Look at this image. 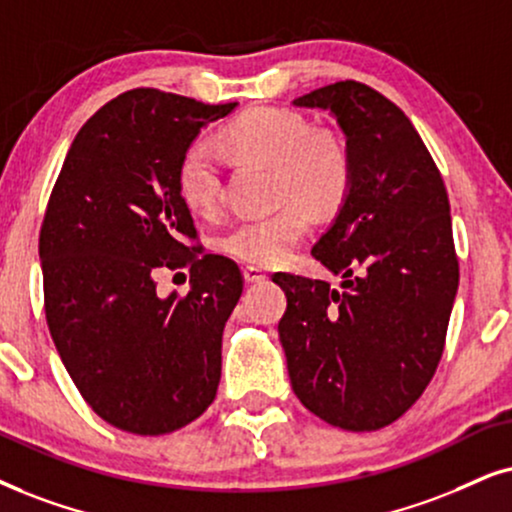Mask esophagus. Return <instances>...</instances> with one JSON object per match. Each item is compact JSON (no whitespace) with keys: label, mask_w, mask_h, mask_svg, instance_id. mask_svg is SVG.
I'll list each match as a JSON object with an SVG mask.
<instances>
[{"label":"esophagus","mask_w":512,"mask_h":512,"mask_svg":"<svg viewBox=\"0 0 512 512\" xmlns=\"http://www.w3.org/2000/svg\"><path fill=\"white\" fill-rule=\"evenodd\" d=\"M243 278H245V283H260V281H264V278H267V274H264V271L257 269V267H245Z\"/></svg>","instance_id":"1"}]
</instances>
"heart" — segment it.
I'll return each mask as SVG.
<instances>
[{
  "label": "heart",
  "mask_w": 512,
  "mask_h": 512,
  "mask_svg": "<svg viewBox=\"0 0 512 512\" xmlns=\"http://www.w3.org/2000/svg\"><path fill=\"white\" fill-rule=\"evenodd\" d=\"M224 144L245 160L274 167L276 198L295 200L267 217H243L224 231L222 250L248 264H278L300 243L312 212H331L349 186V158L331 134L312 132L293 111L255 108L224 129ZM179 193L186 208L210 215L222 200V170L208 144H191L179 163Z\"/></svg>",
  "instance_id": "1"
}]
</instances>
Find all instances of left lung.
Masks as SVG:
<instances>
[{
    "mask_svg": "<svg viewBox=\"0 0 512 512\" xmlns=\"http://www.w3.org/2000/svg\"><path fill=\"white\" fill-rule=\"evenodd\" d=\"M293 106L338 122L349 186L312 248L340 288L274 274L290 385L335 428L378 430L416 404L442 359L458 290L449 198L411 120L375 89L335 82Z\"/></svg>",
    "mask_w": 512,
    "mask_h": 512,
    "instance_id": "obj_1",
    "label": "left lung"
}]
</instances>
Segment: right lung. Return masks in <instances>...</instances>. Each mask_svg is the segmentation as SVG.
I'll return each instance as SVG.
<instances>
[{
  "mask_svg": "<svg viewBox=\"0 0 512 512\" xmlns=\"http://www.w3.org/2000/svg\"><path fill=\"white\" fill-rule=\"evenodd\" d=\"M238 103L132 89L77 132L40 231L44 312L63 366L92 409L134 435H165L212 404L222 333L243 276L189 245L196 226L179 163L200 129ZM192 271L160 298L163 268Z\"/></svg>",
  "mask_w": 512,
  "mask_h": 512,
  "instance_id": "obj_1",
  "label": "right lung"
}]
</instances>
